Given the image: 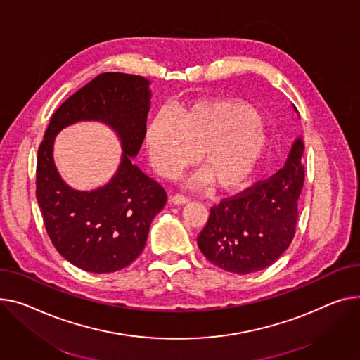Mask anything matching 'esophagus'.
<instances>
[{
  "label": "esophagus",
  "instance_id": "1",
  "mask_svg": "<svg viewBox=\"0 0 360 360\" xmlns=\"http://www.w3.org/2000/svg\"><path fill=\"white\" fill-rule=\"evenodd\" d=\"M189 200L185 197V195H179V194H176V195H174L172 197V202L174 204H176V205H184V204H186Z\"/></svg>",
  "mask_w": 360,
  "mask_h": 360
}]
</instances>
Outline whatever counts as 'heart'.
<instances>
[{
    "label": "heart",
    "mask_w": 360,
    "mask_h": 360,
    "mask_svg": "<svg viewBox=\"0 0 360 360\" xmlns=\"http://www.w3.org/2000/svg\"><path fill=\"white\" fill-rule=\"evenodd\" d=\"M257 111L245 103L201 101L175 111L174 118L158 114L146 127L145 145L153 169L174 176L194 160L202 171L191 186L208 184L223 193L245 188L265 158L269 140Z\"/></svg>",
    "instance_id": "obj_1"
}]
</instances>
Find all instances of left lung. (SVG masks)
Segmentation results:
<instances>
[{
  "mask_svg": "<svg viewBox=\"0 0 360 360\" xmlns=\"http://www.w3.org/2000/svg\"><path fill=\"white\" fill-rule=\"evenodd\" d=\"M302 153L304 140L297 137L281 171L211 208L197 242L215 266L246 275L268 268L288 249L304 184Z\"/></svg>",
  "mask_w": 360,
  "mask_h": 360,
  "instance_id": "8db88e82",
  "label": "left lung"
}]
</instances>
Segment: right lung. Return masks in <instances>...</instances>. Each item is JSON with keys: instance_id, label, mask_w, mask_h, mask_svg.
I'll return each instance as SVG.
<instances>
[{"instance_id": "1", "label": "right lung", "mask_w": 360, "mask_h": 360, "mask_svg": "<svg viewBox=\"0 0 360 360\" xmlns=\"http://www.w3.org/2000/svg\"><path fill=\"white\" fill-rule=\"evenodd\" d=\"M149 86L139 75H98L56 110L39 148L36 197L44 227L56 250L86 272L129 266L145 249L150 223L166 204L165 189L133 163L146 133ZM79 121L108 125L124 152L113 178L91 191L68 186L53 159L54 137Z\"/></svg>"}]
</instances>
